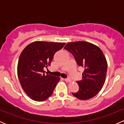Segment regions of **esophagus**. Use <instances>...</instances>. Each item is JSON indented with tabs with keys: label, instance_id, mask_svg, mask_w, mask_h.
<instances>
[{
	"label": "esophagus",
	"instance_id": "obj_1",
	"mask_svg": "<svg viewBox=\"0 0 124 124\" xmlns=\"http://www.w3.org/2000/svg\"><path fill=\"white\" fill-rule=\"evenodd\" d=\"M64 80L66 82H71V80L70 79H69V78H65Z\"/></svg>",
	"mask_w": 124,
	"mask_h": 124
}]
</instances>
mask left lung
Returning <instances> with one entry per match:
<instances>
[{
  "label": "left lung",
  "instance_id": "8db88e82",
  "mask_svg": "<svg viewBox=\"0 0 124 124\" xmlns=\"http://www.w3.org/2000/svg\"><path fill=\"white\" fill-rule=\"evenodd\" d=\"M64 48L73 55L77 65L84 68L82 80L77 81L79 90L72 95L81 100L95 97L104 84L107 74V61L102 50L86 41L69 42Z\"/></svg>",
  "mask_w": 124,
  "mask_h": 124
}]
</instances>
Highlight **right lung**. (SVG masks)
Returning <instances> with one entry per match:
<instances>
[{
  "mask_svg": "<svg viewBox=\"0 0 124 124\" xmlns=\"http://www.w3.org/2000/svg\"><path fill=\"white\" fill-rule=\"evenodd\" d=\"M64 42L35 41L27 45L18 59L17 74L21 86L32 100L42 101L53 93L60 77L45 75L44 68L50 65L56 52Z\"/></svg>",
  "mask_w": 124,
  "mask_h": 124,
  "instance_id": "1",
  "label": "right lung"
}]
</instances>
